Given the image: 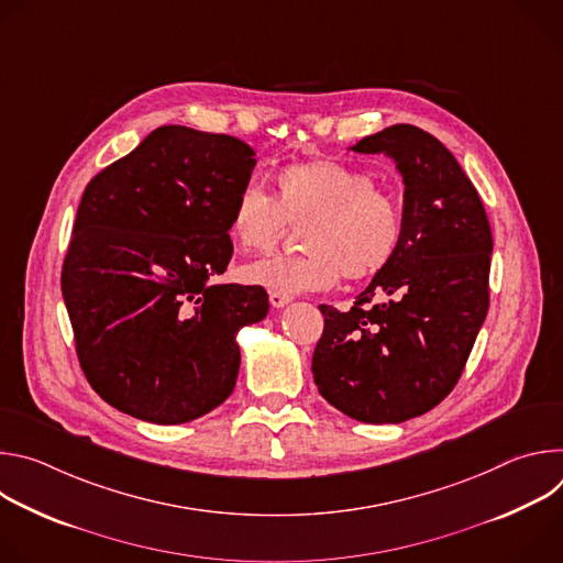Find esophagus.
<instances>
[{"instance_id":"1","label":"esophagus","mask_w":563,"mask_h":563,"mask_svg":"<svg viewBox=\"0 0 563 563\" xmlns=\"http://www.w3.org/2000/svg\"><path fill=\"white\" fill-rule=\"evenodd\" d=\"M269 302H272V307L280 309V307L289 305V302H291V298H289L287 294H280V291H269Z\"/></svg>"}]
</instances>
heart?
Here are the masks:
<instances>
[{
    "label": "heart",
    "instance_id": "heart-1",
    "mask_svg": "<svg viewBox=\"0 0 563 563\" xmlns=\"http://www.w3.org/2000/svg\"><path fill=\"white\" fill-rule=\"evenodd\" d=\"M276 198L247 187L233 202L229 231L243 252H272L287 222L302 224L294 258L252 263L243 276L269 291L300 294L330 289L341 274L352 280L378 276L396 258L404 240V207L374 178L341 159L313 157L285 165L276 178Z\"/></svg>",
    "mask_w": 563,
    "mask_h": 563
}]
</instances>
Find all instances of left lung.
<instances>
[{"instance_id": "left-lung-1", "label": "left lung", "mask_w": 563, "mask_h": 563, "mask_svg": "<svg viewBox=\"0 0 563 563\" xmlns=\"http://www.w3.org/2000/svg\"><path fill=\"white\" fill-rule=\"evenodd\" d=\"M404 176V240L352 309L325 316L311 374L320 396L363 423H404L459 383L490 305L493 231L474 185L428 131L394 124L352 146Z\"/></svg>"}]
</instances>
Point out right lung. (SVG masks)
<instances>
[{
    "label": "right lung",
    "instance_id": "obj_1",
    "mask_svg": "<svg viewBox=\"0 0 563 563\" xmlns=\"http://www.w3.org/2000/svg\"><path fill=\"white\" fill-rule=\"evenodd\" d=\"M254 165L243 140L169 124L87 185L62 296L79 367L115 410L176 426L233 391L235 334L269 298L207 280L231 261L229 218Z\"/></svg>",
    "mask_w": 563,
    "mask_h": 563
}]
</instances>
